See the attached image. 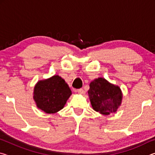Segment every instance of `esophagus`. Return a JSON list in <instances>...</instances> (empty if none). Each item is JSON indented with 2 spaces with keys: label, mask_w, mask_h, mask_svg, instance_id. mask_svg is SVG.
<instances>
[{
  "label": "esophagus",
  "mask_w": 155,
  "mask_h": 155,
  "mask_svg": "<svg viewBox=\"0 0 155 155\" xmlns=\"http://www.w3.org/2000/svg\"><path fill=\"white\" fill-rule=\"evenodd\" d=\"M76 91H77L78 94H85V91H84L83 89L81 88V89H78V90H76Z\"/></svg>",
  "instance_id": "esophagus-1"
}]
</instances>
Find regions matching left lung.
Wrapping results in <instances>:
<instances>
[{"label":"left lung","instance_id":"left-lung-1","mask_svg":"<svg viewBox=\"0 0 155 155\" xmlns=\"http://www.w3.org/2000/svg\"><path fill=\"white\" fill-rule=\"evenodd\" d=\"M88 96L93 109L103 115L116 112L121 104L122 94L118 86L98 78L90 84Z\"/></svg>","mask_w":155,"mask_h":155}]
</instances>
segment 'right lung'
I'll list each match as a JSON object with an SVG mask.
<instances>
[{"label":"right lung","instance_id":"add662e5","mask_svg":"<svg viewBox=\"0 0 155 155\" xmlns=\"http://www.w3.org/2000/svg\"><path fill=\"white\" fill-rule=\"evenodd\" d=\"M72 94L69 86L58 75L40 81L34 88V100L38 108L46 114H54L64 108Z\"/></svg>","mask_w":155,"mask_h":155}]
</instances>
